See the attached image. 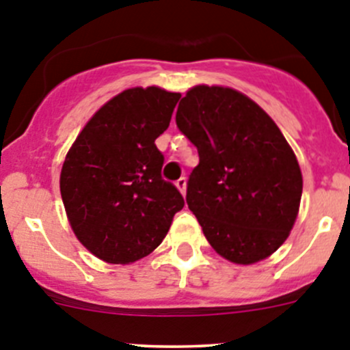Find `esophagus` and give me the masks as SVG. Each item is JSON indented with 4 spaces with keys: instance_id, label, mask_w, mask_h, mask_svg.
I'll return each mask as SVG.
<instances>
[{
    "instance_id": "obj_1",
    "label": "esophagus",
    "mask_w": 350,
    "mask_h": 350,
    "mask_svg": "<svg viewBox=\"0 0 350 350\" xmlns=\"http://www.w3.org/2000/svg\"><path fill=\"white\" fill-rule=\"evenodd\" d=\"M176 186H178V190L185 195L186 193V178H179L178 181H176Z\"/></svg>"
}]
</instances>
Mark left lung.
<instances>
[{"instance_id":"8db88e82","label":"left lung","mask_w":350,"mask_h":350,"mask_svg":"<svg viewBox=\"0 0 350 350\" xmlns=\"http://www.w3.org/2000/svg\"><path fill=\"white\" fill-rule=\"evenodd\" d=\"M176 124L198 150L186 204L212 249L234 264L276 252L299 214L302 174L274 120L231 88L195 86Z\"/></svg>"}]
</instances>
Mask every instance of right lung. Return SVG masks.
Masks as SVG:
<instances>
[{"label": "right lung", "instance_id": "add662e5", "mask_svg": "<svg viewBox=\"0 0 350 350\" xmlns=\"http://www.w3.org/2000/svg\"><path fill=\"white\" fill-rule=\"evenodd\" d=\"M181 98L150 86L126 90L84 126L65 157L60 193L77 240L98 259L129 264L155 250L185 198L162 179L155 139Z\"/></svg>", "mask_w": 350, "mask_h": 350}]
</instances>
